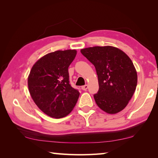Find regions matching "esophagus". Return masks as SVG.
I'll return each mask as SVG.
<instances>
[{
	"label": "esophagus",
	"mask_w": 158,
	"mask_h": 158,
	"mask_svg": "<svg viewBox=\"0 0 158 158\" xmlns=\"http://www.w3.org/2000/svg\"><path fill=\"white\" fill-rule=\"evenodd\" d=\"M88 85H83V86L81 87V89L83 90H84V91H86V90L88 89Z\"/></svg>",
	"instance_id": "obj_1"
}]
</instances>
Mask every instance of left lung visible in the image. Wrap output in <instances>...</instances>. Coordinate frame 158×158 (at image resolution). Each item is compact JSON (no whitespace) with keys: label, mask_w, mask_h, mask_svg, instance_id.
I'll return each instance as SVG.
<instances>
[{"label":"left lung","mask_w":158,"mask_h":158,"mask_svg":"<svg viewBox=\"0 0 158 158\" xmlns=\"http://www.w3.org/2000/svg\"><path fill=\"white\" fill-rule=\"evenodd\" d=\"M81 53L95 66L99 89L94 98L100 109L109 114L122 110L137 85V73L132 60L119 49L96 46Z\"/></svg>","instance_id":"left-lung-1"}]
</instances>
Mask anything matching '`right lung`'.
Wrapping results in <instances>:
<instances>
[{
	"mask_svg": "<svg viewBox=\"0 0 158 158\" xmlns=\"http://www.w3.org/2000/svg\"><path fill=\"white\" fill-rule=\"evenodd\" d=\"M75 49L48 53L36 62L28 78V89L39 108L48 116L60 119L72 111L79 92L69 83V66Z\"/></svg>",
	"mask_w": 158,
	"mask_h": 158,
	"instance_id": "1",
	"label": "right lung"
}]
</instances>
